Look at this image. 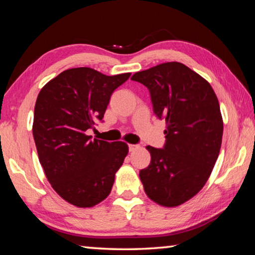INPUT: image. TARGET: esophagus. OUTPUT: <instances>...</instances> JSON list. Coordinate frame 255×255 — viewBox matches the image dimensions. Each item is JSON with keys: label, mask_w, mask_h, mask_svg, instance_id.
I'll return each instance as SVG.
<instances>
[{"label": "esophagus", "mask_w": 255, "mask_h": 255, "mask_svg": "<svg viewBox=\"0 0 255 255\" xmlns=\"http://www.w3.org/2000/svg\"><path fill=\"white\" fill-rule=\"evenodd\" d=\"M128 148H129V152H133L136 148H138V145H133V144H129L128 145Z\"/></svg>", "instance_id": "1"}]
</instances>
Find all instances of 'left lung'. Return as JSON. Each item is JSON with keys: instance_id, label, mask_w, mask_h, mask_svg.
<instances>
[{"instance_id": "obj_1", "label": "left lung", "mask_w": 255, "mask_h": 255, "mask_svg": "<svg viewBox=\"0 0 255 255\" xmlns=\"http://www.w3.org/2000/svg\"><path fill=\"white\" fill-rule=\"evenodd\" d=\"M153 111L166 124L163 148L147 146L150 163L139 178L149 199L176 207L204 188L219 155L223 118L218 99L204 77L178 62L137 72Z\"/></svg>"}]
</instances>
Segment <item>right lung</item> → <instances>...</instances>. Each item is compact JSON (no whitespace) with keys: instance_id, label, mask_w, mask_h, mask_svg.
Listing matches in <instances>:
<instances>
[{"instance_id":"add662e5","label":"right lung","mask_w":255,"mask_h":255,"mask_svg":"<svg viewBox=\"0 0 255 255\" xmlns=\"http://www.w3.org/2000/svg\"><path fill=\"white\" fill-rule=\"evenodd\" d=\"M130 75L70 68L38 94L32 133L39 162L55 191L76 207H93L109 196L128 154L124 141L92 139L86 130L101 122L111 94Z\"/></svg>"}]
</instances>
